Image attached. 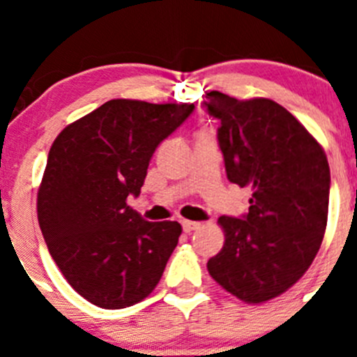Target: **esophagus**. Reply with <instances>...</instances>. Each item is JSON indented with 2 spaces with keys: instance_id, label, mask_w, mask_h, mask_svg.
Instances as JSON below:
<instances>
[{
  "instance_id": "esophagus-1",
  "label": "esophagus",
  "mask_w": 357,
  "mask_h": 357,
  "mask_svg": "<svg viewBox=\"0 0 357 357\" xmlns=\"http://www.w3.org/2000/svg\"><path fill=\"white\" fill-rule=\"evenodd\" d=\"M198 227H200V223H198V222H189V220H184V222H182V229H184L185 232L197 230Z\"/></svg>"
}]
</instances>
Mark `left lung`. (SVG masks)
<instances>
[{"label":"left lung","instance_id":"8db88e82","mask_svg":"<svg viewBox=\"0 0 357 357\" xmlns=\"http://www.w3.org/2000/svg\"><path fill=\"white\" fill-rule=\"evenodd\" d=\"M202 105L220 121L227 178L252 189L247 214L218 220L225 243L207 270L229 293L259 304L291 288L313 263L327 225L329 162L295 116L268 98L211 91Z\"/></svg>","mask_w":357,"mask_h":357}]
</instances>
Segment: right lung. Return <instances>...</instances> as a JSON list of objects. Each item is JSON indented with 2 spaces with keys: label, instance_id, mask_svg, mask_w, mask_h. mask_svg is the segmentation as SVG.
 Returning a JSON list of instances; mask_svg holds the SVG:
<instances>
[{
  "label": "right lung",
  "instance_id": "1",
  "mask_svg": "<svg viewBox=\"0 0 357 357\" xmlns=\"http://www.w3.org/2000/svg\"><path fill=\"white\" fill-rule=\"evenodd\" d=\"M193 110V103L110 100L53 141L37 216L53 261L91 304L134 305L162 277L181 223L146 222L127 198L139 197L153 151Z\"/></svg>",
  "mask_w": 357,
  "mask_h": 357
}]
</instances>
